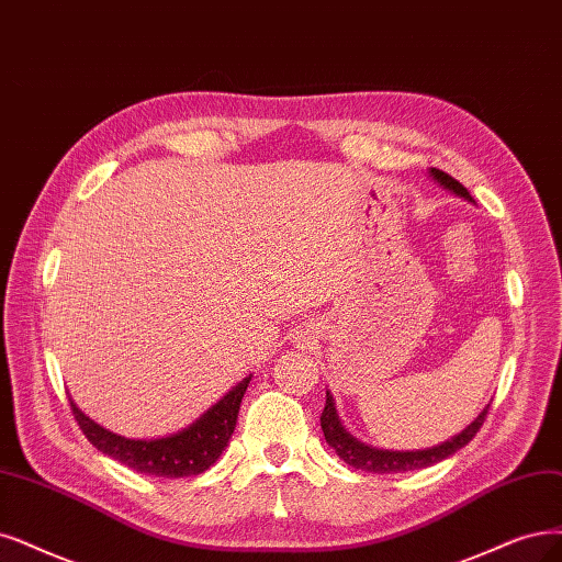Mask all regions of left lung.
Returning a JSON list of instances; mask_svg holds the SVG:
<instances>
[{"instance_id":"8db88e82","label":"left lung","mask_w":562,"mask_h":562,"mask_svg":"<svg viewBox=\"0 0 562 562\" xmlns=\"http://www.w3.org/2000/svg\"><path fill=\"white\" fill-rule=\"evenodd\" d=\"M428 173L435 182H440L445 190L453 192L456 196L474 201L465 187L459 180H453L449 173H445L440 169H430ZM486 414H488V405L480 412V417H476L468 428H463L459 435H453V438L445 440L442 445H435L428 449H412V451L378 449V447L361 442L342 426V422L338 417V409H336V401H334V396H330V391H326V405L322 412V430H324V440L328 442V447H334L336 453L340 456V461H345L347 465L363 470V472H372V474H393V472L424 470V468H430L435 463L449 459V456L463 449L474 438L476 430L482 428Z\"/></svg>"}]
</instances>
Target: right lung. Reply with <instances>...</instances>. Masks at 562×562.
<instances>
[{"label":"right lung","instance_id":"1","mask_svg":"<svg viewBox=\"0 0 562 562\" xmlns=\"http://www.w3.org/2000/svg\"><path fill=\"white\" fill-rule=\"evenodd\" d=\"M249 380H252V375H247L232 391H226L213 407H207L187 428L153 440H132L103 428L90 419L88 414H82L74 401L71 409L80 430L86 432L90 445H94L101 453L111 456L117 463L140 474L178 480V476L201 474L220 459L234 435L238 409Z\"/></svg>","mask_w":562,"mask_h":562}]
</instances>
